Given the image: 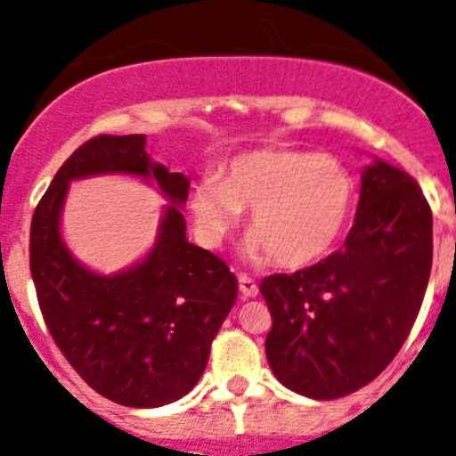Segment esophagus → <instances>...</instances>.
Instances as JSON below:
<instances>
[{"label":"esophagus","instance_id":"1","mask_svg":"<svg viewBox=\"0 0 456 456\" xmlns=\"http://www.w3.org/2000/svg\"><path fill=\"white\" fill-rule=\"evenodd\" d=\"M239 292L243 298H255L259 294V285L255 283V279L248 274H239Z\"/></svg>","mask_w":456,"mask_h":456}]
</instances>
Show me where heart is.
I'll return each instance as SVG.
<instances>
[{"mask_svg": "<svg viewBox=\"0 0 456 456\" xmlns=\"http://www.w3.org/2000/svg\"><path fill=\"white\" fill-rule=\"evenodd\" d=\"M354 177L338 159L288 149L234 156L219 180H201L191 193L195 226L219 246L250 210L246 255L281 267L322 259L345 232L354 208Z\"/></svg>", "mask_w": 456, "mask_h": 456, "instance_id": "heart-1", "label": "heart"}]
</instances>
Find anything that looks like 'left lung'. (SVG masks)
<instances>
[{
    "label": "left lung",
    "mask_w": 456,
    "mask_h": 456,
    "mask_svg": "<svg viewBox=\"0 0 456 456\" xmlns=\"http://www.w3.org/2000/svg\"><path fill=\"white\" fill-rule=\"evenodd\" d=\"M433 265V213L402 168L373 159L345 246L259 289L272 314L265 355L283 387L336 400L373 382L412 330Z\"/></svg>",
    "instance_id": "8db88e82"
}]
</instances>
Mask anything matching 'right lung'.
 <instances>
[{"instance_id":"right-lung-1","label":"right lung","mask_w":456,"mask_h":456,"mask_svg":"<svg viewBox=\"0 0 456 456\" xmlns=\"http://www.w3.org/2000/svg\"><path fill=\"white\" fill-rule=\"evenodd\" d=\"M147 135H96L56 171L30 226V272L41 314L77 373L107 400L158 408L184 397L237 300V279L213 252L189 243L182 206L189 177L151 162ZM134 175L167 197L144 260L98 275L69 252L60 215L74 179Z\"/></svg>"}]
</instances>
